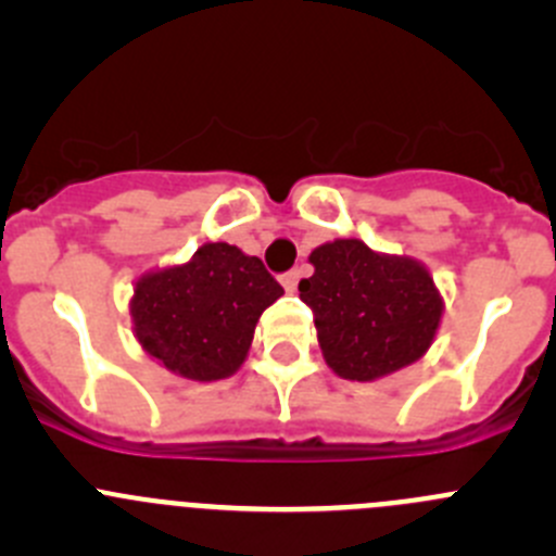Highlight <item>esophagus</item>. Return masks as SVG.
Masks as SVG:
<instances>
[{
    "label": "esophagus",
    "mask_w": 556,
    "mask_h": 556,
    "mask_svg": "<svg viewBox=\"0 0 556 556\" xmlns=\"http://www.w3.org/2000/svg\"><path fill=\"white\" fill-rule=\"evenodd\" d=\"M299 279H301V271H299V268H293V271L282 274V285H285V290H288V293H295V288H299Z\"/></svg>",
    "instance_id": "1"
}]
</instances>
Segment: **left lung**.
<instances>
[{"label":"left lung","instance_id":"obj_1","mask_svg":"<svg viewBox=\"0 0 556 556\" xmlns=\"http://www.w3.org/2000/svg\"><path fill=\"white\" fill-rule=\"evenodd\" d=\"M301 279L325 363L350 382H374L430 350L444 301L419 261L382 255L361 239H336L309 255Z\"/></svg>","mask_w":556,"mask_h":556}]
</instances>
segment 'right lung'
<instances>
[{
	"instance_id": "obj_1",
	"label": "right lung",
	"mask_w": 556,
	"mask_h": 556,
	"mask_svg": "<svg viewBox=\"0 0 556 556\" xmlns=\"http://www.w3.org/2000/svg\"><path fill=\"white\" fill-rule=\"evenodd\" d=\"M282 293L261 257L212 242L188 263L137 279L134 336L172 374L217 382L239 371L257 319Z\"/></svg>"
}]
</instances>
